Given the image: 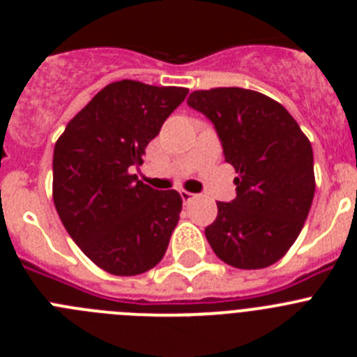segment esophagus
Returning a JSON list of instances; mask_svg holds the SVG:
<instances>
[{
	"mask_svg": "<svg viewBox=\"0 0 357 357\" xmlns=\"http://www.w3.org/2000/svg\"><path fill=\"white\" fill-rule=\"evenodd\" d=\"M181 198H182V200H184V204H189V202H193L195 198H198V195L189 193V191H184V189H182V191H181Z\"/></svg>",
	"mask_w": 357,
	"mask_h": 357,
	"instance_id": "34e87169",
	"label": "esophagus"
}]
</instances>
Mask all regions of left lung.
Listing matches in <instances>:
<instances>
[{
  "instance_id": "8db88e82",
  "label": "left lung",
  "mask_w": 357,
  "mask_h": 357,
  "mask_svg": "<svg viewBox=\"0 0 357 357\" xmlns=\"http://www.w3.org/2000/svg\"><path fill=\"white\" fill-rule=\"evenodd\" d=\"M188 105L206 116L238 173L236 198L218 202L206 227L214 254L234 268H266L301 234L314 197L313 148L284 107L257 91H195Z\"/></svg>"
}]
</instances>
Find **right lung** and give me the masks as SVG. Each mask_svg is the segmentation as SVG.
Wrapping results in <instances>:
<instances>
[{"instance_id": "1", "label": "right lung", "mask_w": 357, "mask_h": 357, "mask_svg": "<svg viewBox=\"0 0 357 357\" xmlns=\"http://www.w3.org/2000/svg\"><path fill=\"white\" fill-rule=\"evenodd\" d=\"M184 87L121 80L103 87L68 123L53 150V202L62 225L96 266L139 275L162 259L182 198L132 169L184 102Z\"/></svg>"}]
</instances>
